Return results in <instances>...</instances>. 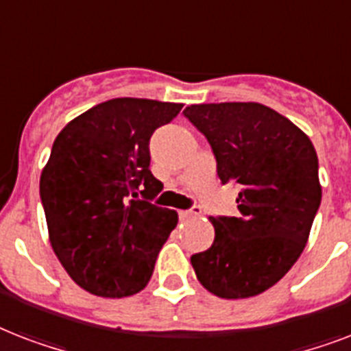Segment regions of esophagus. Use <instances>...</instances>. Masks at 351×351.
<instances>
[{
	"label": "esophagus",
	"instance_id": "obj_1",
	"mask_svg": "<svg viewBox=\"0 0 351 351\" xmlns=\"http://www.w3.org/2000/svg\"><path fill=\"white\" fill-rule=\"evenodd\" d=\"M202 215V211H200V208H191V209H186V211H180V219L184 220V222H187V220H193V219H198Z\"/></svg>",
	"mask_w": 351,
	"mask_h": 351
}]
</instances>
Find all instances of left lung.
<instances>
[{
  "mask_svg": "<svg viewBox=\"0 0 351 351\" xmlns=\"http://www.w3.org/2000/svg\"><path fill=\"white\" fill-rule=\"evenodd\" d=\"M208 138L222 184H239L240 217H209L211 247L191 256L204 288L222 299L266 291L304 250L321 206L315 147L293 121L255 101L186 107Z\"/></svg>",
  "mask_w": 351,
  "mask_h": 351,
  "instance_id": "1",
  "label": "left lung"
}]
</instances>
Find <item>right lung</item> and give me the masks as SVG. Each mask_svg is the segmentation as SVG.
<instances>
[{
	"instance_id": "1",
	"label": "right lung",
	"mask_w": 351,
	"mask_h": 351,
	"mask_svg": "<svg viewBox=\"0 0 351 351\" xmlns=\"http://www.w3.org/2000/svg\"><path fill=\"white\" fill-rule=\"evenodd\" d=\"M182 104L114 98L63 127L40 178L49 239L80 288L120 299L147 286L178 215L151 204L164 189L149 140Z\"/></svg>"
}]
</instances>
